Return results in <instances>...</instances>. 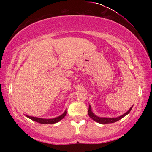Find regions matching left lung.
<instances>
[{
    "label": "left lung",
    "instance_id": "obj_1",
    "mask_svg": "<svg viewBox=\"0 0 152 152\" xmlns=\"http://www.w3.org/2000/svg\"><path fill=\"white\" fill-rule=\"evenodd\" d=\"M132 107H133V106H132V107L129 109V110L127 112L125 113L124 114L121 115V116H118V117H117V118H101V117H99V116H96V115L94 114L93 112H92L91 107L90 105H89V107H88V116H89L90 117L94 120V121L98 122V123H99V124H106L114 123V122H116V121H118V120L121 119V118L123 117H124L126 115L129 114V112L131 111V110H132Z\"/></svg>",
    "mask_w": 152,
    "mask_h": 152
}]
</instances>
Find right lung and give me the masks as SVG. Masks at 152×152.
<instances>
[{"mask_svg":"<svg viewBox=\"0 0 152 152\" xmlns=\"http://www.w3.org/2000/svg\"><path fill=\"white\" fill-rule=\"evenodd\" d=\"M66 114V111H64V114H63L62 115H61L60 116H58V117L54 118H50V119H45V118L34 117V116H27V115H26V116H27L28 118H30V119L33 120V121L38 122V123H40V124H55V123H57V122H58L59 121H61L62 118H64V117H65Z\"/></svg>","mask_w":152,"mask_h":152,"instance_id":"add662e5","label":"right lung"}]
</instances>
